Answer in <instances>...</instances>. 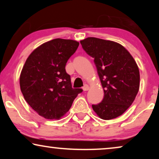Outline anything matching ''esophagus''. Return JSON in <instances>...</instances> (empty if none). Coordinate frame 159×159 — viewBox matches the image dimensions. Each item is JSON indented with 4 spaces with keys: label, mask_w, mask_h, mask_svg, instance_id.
Instances as JSON below:
<instances>
[{
    "label": "esophagus",
    "mask_w": 159,
    "mask_h": 159,
    "mask_svg": "<svg viewBox=\"0 0 159 159\" xmlns=\"http://www.w3.org/2000/svg\"><path fill=\"white\" fill-rule=\"evenodd\" d=\"M82 90H83L84 91H87L89 90V86L88 84H84V85L83 86V88H82Z\"/></svg>",
    "instance_id": "1"
}]
</instances>
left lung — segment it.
Wrapping results in <instances>:
<instances>
[{
	"label": "left lung",
	"mask_w": 159,
	"mask_h": 159,
	"mask_svg": "<svg viewBox=\"0 0 159 159\" xmlns=\"http://www.w3.org/2000/svg\"><path fill=\"white\" fill-rule=\"evenodd\" d=\"M82 48L94 58L103 88L102 102L92 105L100 118H116L132 105L140 88V71L129 52L118 43L96 38L80 40Z\"/></svg>",
	"instance_id": "left-lung-1"
}]
</instances>
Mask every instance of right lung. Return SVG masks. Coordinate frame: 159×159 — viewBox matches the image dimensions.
<instances>
[{
    "label": "right lung",
    "instance_id": "add662e5",
    "mask_svg": "<svg viewBox=\"0 0 159 159\" xmlns=\"http://www.w3.org/2000/svg\"><path fill=\"white\" fill-rule=\"evenodd\" d=\"M79 45L74 40L53 39L34 49L26 60L19 77L21 91L32 109L45 119H60L82 92L71 88L65 69Z\"/></svg>",
    "mask_w": 159,
    "mask_h": 159
}]
</instances>
